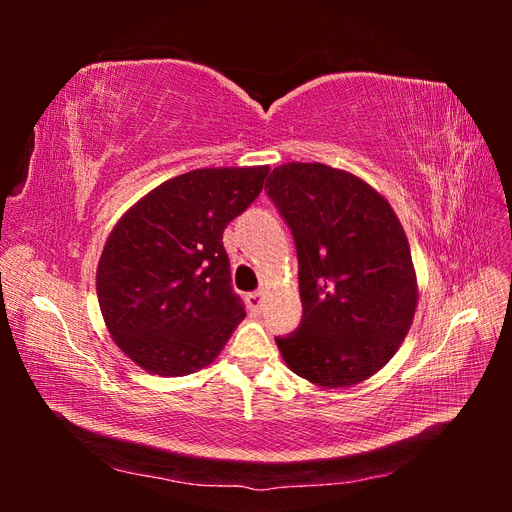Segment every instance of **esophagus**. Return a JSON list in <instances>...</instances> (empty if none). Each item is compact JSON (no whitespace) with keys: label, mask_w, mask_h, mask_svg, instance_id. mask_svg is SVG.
<instances>
[{"label":"esophagus","mask_w":512,"mask_h":512,"mask_svg":"<svg viewBox=\"0 0 512 512\" xmlns=\"http://www.w3.org/2000/svg\"><path fill=\"white\" fill-rule=\"evenodd\" d=\"M247 305H250L254 312H258L260 305H262V294L260 292H250V294H247Z\"/></svg>","instance_id":"34e87169"}]
</instances>
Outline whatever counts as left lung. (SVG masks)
I'll use <instances>...</instances> for the list:
<instances>
[{
	"mask_svg": "<svg viewBox=\"0 0 512 512\" xmlns=\"http://www.w3.org/2000/svg\"><path fill=\"white\" fill-rule=\"evenodd\" d=\"M267 194L299 256L301 327L275 337L294 374L346 389L380 371L418 305L410 243L393 207L348 170L320 162L273 168Z\"/></svg>",
	"mask_w": 512,
	"mask_h": 512,
	"instance_id": "obj_1",
	"label": "left lung"
}]
</instances>
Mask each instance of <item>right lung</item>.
Returning a JSON list of instances; mask_svg holds the SVG:
<instances>
[{"mask_svg": "<svg viewBox=\"0 0 512 512\" xmlns=\"http://www.w3.org/2000/svg\"><path fill=\"white\" fill-rule=\"evenodd\" d=\"M267 175L269 166L190 170L136 200L108 235L96 271L100 312L117 348L149 374L211 365L245 318L222 237Z\"/></svg>", "mask_w": 512, "mask_h": 512, "instance_id": "obj_1", "label": "right lung"}]
</instances>
